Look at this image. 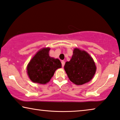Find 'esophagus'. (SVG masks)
Returning a JSON list of instances; mask_svg holds the SVG:
<instances>
[{"mask_svg": "<svg viewBox=\"0 0 120 120\" xmlns=\"http://www.w3.org/2000/svg\"><path fill=\"white\" fill-rule=\"evenodd\" d=\"M61 64H62V67H64L65 65V61H61Z\"/></svg>", "mask_w": 120, "mask_h": 120, "instance_id": "obj_1", "label": "esophagus"}]
</instances>
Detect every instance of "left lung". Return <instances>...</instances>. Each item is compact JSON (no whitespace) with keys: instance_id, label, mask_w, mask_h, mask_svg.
Here are the masks:
<instances>
[{"instance_id":"left-lung-1","label":"left lung","mask_w":120,"mask_h":120,"mask_svg":"<svg viewBox=\"0 0 120 120\" xmlns=\"http://www.w3.org/2000/svg\"><path fill=\"white\" fill-rule=\"evenodd\" d=\"M68 78L76 85H82L91 80L96 71L93 59L87 52L75 48L70 61L64 66Z\"/></svg>"}]
</instances>
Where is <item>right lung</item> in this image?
<instances>
[{
  "label": "right lung",
  "mask_w": 120,
  "mask_h": 120,
  "mask_svg": "<svg viewBox=\"0 0 120 120\" xmlns=\"http://www.w3.org/2000/svg\"><path fill=\"white\" fill-rule=\"evenodd\" d=\"M49 48L42 49L29 63L27 73L33 82L46 84L53 76L55 71L61 67L59 60L49 56Z\"/></svg>",
  "instance_id": "1"
}]
</instances>
